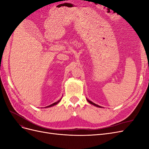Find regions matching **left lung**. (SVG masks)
Listing matches in <instances>:
<instances>
[{
  "instance_id": "1",
  "label": "left lung",
  "mask_w": 149,
  "mask_h": 149,
  "mask_svg": "<svg viewBox=\"0 0 149 149\" xmlns=\"http://www.w3.org/2000/svg\"><path fill=\"white\" fill-rule=\"evenodd\" d=\"M90 104H93V105H94V106H97V107H101V106H98V105H97V104H96L95 103H94V102H93L92 101H89V100H87Z\"/></svg>"
}]
</instances>
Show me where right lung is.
<instances>
[{"label": "right lung", "instance_id": "right-lung-1", "mask_svg": "<svg viewBox=\"0 0 149 149\" xmlns=\"http://www.w3.org/2000/svg\"><path fill=\"white\" fill-rule=\"evenodd\" d=\"M60 101H60H57V102H54L53 104H51V105H49V106H47L46 107H51V106H55V105H56V104H57Z\"/></svg>", "mask_w": 149, "mask_h": 149}]
</instances>
